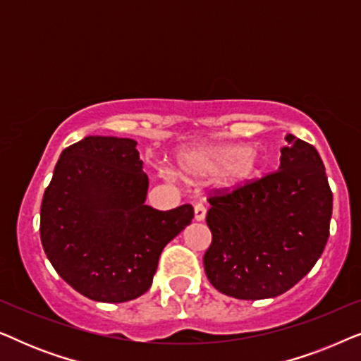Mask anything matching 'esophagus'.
Segmentation results:
<instances>
[{
    "label": "esophagus",
    "mask_w": 361,
    "mask_h": 361,
    "mask_svg": "<svg viewBox=\"0 0 361 361\" xmlns=\"http://www.w3.org/2000/svg\"><path fill=\"white\" fill-rule=\"evenodd\" d=\"M205 215H207L205 207L202 205V204H197V205H195V209H194V219H195V221H202V220H205Z\"/></svg>",
    "instance_id": "34e87169"
}]
</instances>
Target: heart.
<instances>
[{
    "label": "heart",
    "mask_w": 361,
    "mask_h": 361,
    "mask_svg": "<svg viewBox=\"0 0 361 361\" xmlns=\"http://www.w3.org/2000/svg\"><path fill=\"white\" fill-rule=\"evenodd\" d=\"M177 171L187 179L204 180L219 176V185L225 190L243 189L258 177L263 157L253 146L241 145H195L176 152ZM162 177L174 179L169 171Z\"/></svg>",
    "instance_id": "1"
}]
</instances>
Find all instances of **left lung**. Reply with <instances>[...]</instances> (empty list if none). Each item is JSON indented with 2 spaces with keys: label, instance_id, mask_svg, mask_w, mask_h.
<instances>
[{
  "label": "left lung",
  "instance_id": "1",
  "mask_svg": "<svg viewBox=\"0 0 361 361\" xmlns=\"http://www.w3.org/2000/svg\"><path fill=\"white\" fill-rule=\"evenodd\" d=\"M278 172L231 194L212 197V245L204 268L230 298L256 300L284 294L322 255L329 240L332 190L317 149L286 135Z\"/></svg>",
  "mask_w": 361,
  "mask_h": 361
}]
</instances>
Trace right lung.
<instances>
[{
	"label": "right lung",
	"instance_id": "1",
	"mask_svg": "<svg viewBox=\"0 0 361 361\" xmlns=\"http://www.w3.org/2000/svg\"><path fill=\"white\" fill-rule=\"evenodd\" d=\"M137 142L87 136L66 147L44 192L41 241L59 276L97 302H126L151 288L164 246L194 219L190 205H146Z\"/></svg>",
	"mask_w": 361,
	"mask_h": 361
}]
</instances>
